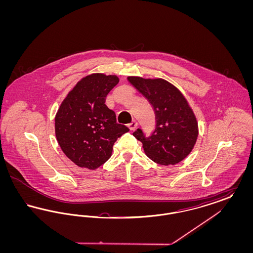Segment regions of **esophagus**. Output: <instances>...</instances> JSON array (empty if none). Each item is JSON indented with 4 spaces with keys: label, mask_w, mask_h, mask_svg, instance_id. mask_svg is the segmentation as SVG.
Segmentation results:
<instances>
[{
    "label": "esophagus",
    "mask_w": 253,
    "mask_h": 253,
    "mask_svg": "<svg viewBox=\"0 0 253 253\" xmlns=\"http://www.w3.org/2000/svg\"><path fill=\"white\" fill-rule=\"evenodd\" d=\"M137 125H138V124H137L136 121H132V123L129 124L128 127H129V129H130L131 131H134V130L137 128Z\"/></svg>",
    "instance_id": "obj_1"
}]
</instances>
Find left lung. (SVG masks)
<instances>
[{
	"label": "left lung",
	"mask_w": 253,
	"mask_h": 253,
	"mask_svg": "<svg viewBox=\"0 0 253 253\" xmlns=\"http://www.w3.org/2000/svg\"><path fill=\"white\" fill-rule=\"evenodd\" d=\"M152 104L157 128L150 137L140 129L132 134L142 142L146 156L160 165H174L193 151L198 136V122L180 90L163 79L128 77Z\"/></svg>",
	"instance_id": "obj_1"
}]
</instances>
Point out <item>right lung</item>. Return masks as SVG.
<instances>
[{"label": "right lung", "instance_id": "right-lung-1", "mask_svg": "<svg viewBox=\"0 0 253 253\" xmlns=\"http://www.w3.org/2000/svg\"><path fill=\"white\" fill-rule=\"evenodd\" d=\"M120 83L116 75L95 73L83 78L62 100L55 117V133L61 151L77 166L96 169L112 156L125 125L105 105V97Z\"/></svg>", "mask_w": 253, "mask_h": 253}]
</instances>
